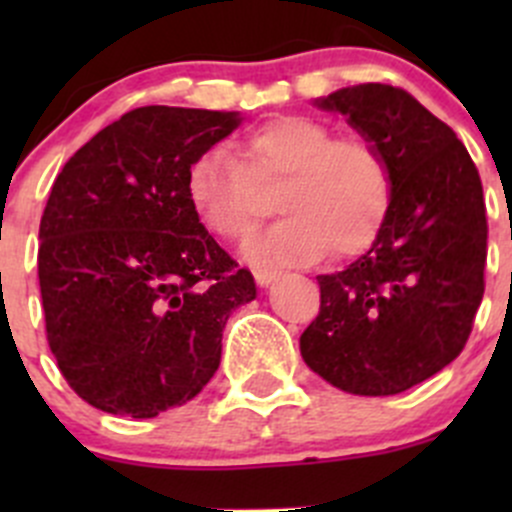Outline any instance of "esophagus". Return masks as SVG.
I'll return each instance as SVG.
<instances>
[{
    "instance_id": "1",
    "label": "esophagus",
    "mask_w": 512,
    "mask_h": 512,
    "mask_svg": "<svg viewBox=\"0 0 512 512\" xmlns=\"http://www.w3.org/2000/svg\"><path fill=\"white\" fill-rule=\"evenodd\" d=\"M277 277H280V272L277 270H255V282L260 287H270Z\"/></svg>"
}]
</instances>
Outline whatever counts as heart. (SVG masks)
<instances>
[{
    "label": "heart",
    "mask_w": 512,
    "mask_h": 512,
    "mask_svg": "<svg viewBox=\"0 0 512 512\" xmlns=\"http://www.w3.org/2000/svg\"><path fill=\"white\" fill-rule=\"evenodd\" d=\"M235 156L200 153L185 173V198L205 230L242 240L260 220L252 183L282 180L275 208L285 218L242 247L250 265H307L329 247L339 257L361 255L384 230L394 178L364 138H334L327 123L285 113L242 136Z\"/></svg>",
    "instance_id": "heart-1"
}]
</instances>
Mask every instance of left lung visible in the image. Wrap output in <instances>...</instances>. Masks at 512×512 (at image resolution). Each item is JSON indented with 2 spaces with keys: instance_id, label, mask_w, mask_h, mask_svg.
Wrapping results in <instances>:
<instances>
[{
  "instance_id": "obj_1",
  "label": "left lung",
  "mask_w": 512,
  "mask_h": 512,
  "mask_svg": "<svg viewBox=\"0 0 512 512\" xmlns=\"http://www.w3.org/2000/svg\"><path fill=\"white\" fill-rule=\"evenodd\" d=\"M374 143L394 178L369 252L319 275V317L299 337L304 364L356 396H391L463 352L480 299L488 223L480 175L451 126L389 84L314 98Z\"/></svg>"
}]
</instances>
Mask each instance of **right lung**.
Here are the masks:
<instances>
[{
  "mask_svg": "<svg viewBox=\"0 0 512 512\" xmlns=\"http://www.w3.org/2000/svg\"><path fill=\"white\" fill-rule=\"evenodd\" d=\"M240 123L237 111L136 108L54 180L39 225L46 339L86 404L153 418L218 371L227 319L257 287L195 218L185 173Z\"/></svg>",
  "mask_w": 512,
  "mask_h": 512,
  "instance_id": "obj_1",
  "label": "right lung"
}]
</instances>
